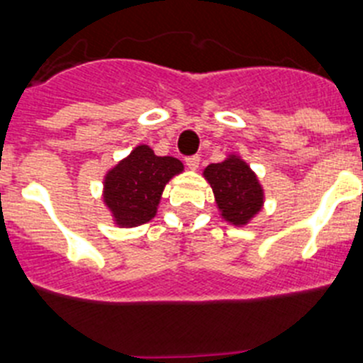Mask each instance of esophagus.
Listing matches in <instances>:
<instances>
[{
  "instance_id": "esophagus-1",
  "label": "esophagus",
  "mask_w": 363,
  "mask_h": 363,
  "mask_svg": "<svg viewBox=\"0 0 363 363\" xmlns=\"http://www.w3.org/2000/svg\"><path fill=\"white\" fill-rule=\"evenodd\" d=\"M185 163H187L189 169H192V171H194V169H198V165H200V156H198V154L187 156V158H185Z\"/></svg>"
}]
</instances>
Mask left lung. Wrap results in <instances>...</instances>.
Listing matches in <instances>:
<instances>
[{"label":"left lung","instance_id":"8db88e82","mask_svg":"<svg viewBox=\"0 0 363 363\" xmlns=\"http://www.w3.org/2000/svg\"><path fill=\"white\" fill-rule=\"evenodd\" d=\"M203 174L213 187L221 216L234 225H245L262 209V185L251 167L238 156H230L221 163H211Z\"/></svg>","mask_w":363,"mask_h":363}]
</instances>
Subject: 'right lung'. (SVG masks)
Wrapping results in <instances>:
<instances>
[{"label":"right lung","mask_w":363,"mask_h":363,"mask_svg":"<svg viewBox=\"0 0 363 363\" xmlns=\"http://www.w3.org/2000/svg\"><path fill=\"white\" fill-rule=\"evenodd\" d=\"M182 171L179 160L156 156L147 145L136 147L105 176L104 200L118 225H142L154 218L163 187Z\"/></svg>","instance_id":"obj_1"}]
</instances>
